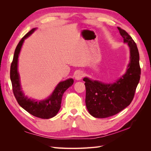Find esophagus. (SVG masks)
Returning a JSON list of instances; mask_svg holds the SVG:
<instances>
[{
  "mask_svg": "<svg viewBox=\"0 0 151 151\" xmlns=\"http://www.w3.org/2000/svg\"><path fill=\"white\" fill-rule=\"evenodd\" d=\"M83 76H84V74H83V72H82V71H78L75 74V79L76 80H77V81L81 80L82 78H83Z\"/></svg>",
  "mask_w": 151,
  "mask_h": 151,
  "instance_id": "34e87169",
  "label": "esophagus"
}]
</instances>
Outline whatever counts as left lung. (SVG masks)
<instances>
[{
	"label": "left lung",
	"mask_w": 151,
	"mask_h": 151,
	"mask_svg": "<svg viewBox=\"0 0 151 151\" xmlns=\"http://www.w3.org/2000/svg\"><path fill=\"white\" fill-rule=\"evenodd\" d=\"M120 35L130 48V62L127 71L113 84L103 83L84 77L86 105L89 113L95 118L111 116L120 112L131 103L140 77L139 53L131 36L118 27Z\"/></svg>",
	"instance_id": "obj_1"
}]
</instances>
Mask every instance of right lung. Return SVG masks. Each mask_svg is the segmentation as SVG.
<instances>
[{"label": "right lung", "instance_id": "right-lung-1", "mask_svg": "<svg viewBox=\"0 0 151 151\" xmlns=\"http://www.w3.org/2000/svg\"><path fill=\"white\" fill-rule=\"evenodd\" d=\"M36 29L37 28H35L29 31L17 45L11 65L10 77L13 93L18 104L32 115L43 119H49L55 116L58 112L61 107L63 94L73 84L74 80L70 78L60 82L53 91L52 94L48 98L41 101H36L24 95L21 90L20 77L17 70L18 58L24 40L33 33Z\"/></svg>", "mask_w": 151, "mask_h": 151}]
</instances>
